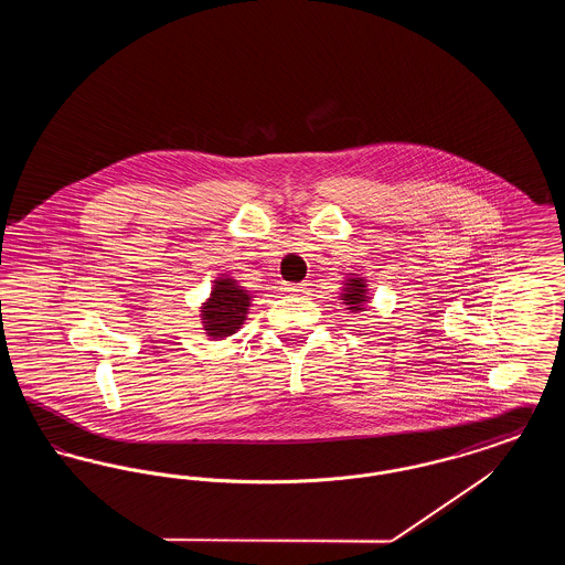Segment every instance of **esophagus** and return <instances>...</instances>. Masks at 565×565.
Returning <instances> with one entry per match:
<instances>
[{"label": "esophagus", "mask_w": 565, "mask_h": 565, "mask_svg": "<svg viewBox=\"0 0 565 565\" xmlns=\"http://www.w3.org/2000/svg\"><path fill=\"white\" fill-rule=\"evenodd\" d=\"M284 290L290 292V295H302L307 290V284L300 281V284H284Z\"/></svg>", "instance_id": "esophagus-1"}]
</instances>
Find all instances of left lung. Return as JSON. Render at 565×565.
I'll list each match as a JSON object with an SVG mask.
<instances>
[{
    "label": "left lung",
    "mask_w": 565,
    "mask_h": 565,
    "mask_svg": "<svg viewBox=\"0 0 565 565\" xmlns=\"http://www.w3.org/2000/svg\"><path fill=\"white\" fill-rule=\"evenodd\" d=\"M343 300H345V305H350V311H362L364 302L369 300L366 298L364 279H350V284L345 288V295H343Z\"/></svg>",
    "instance_id": "left-lung-1"
}]
</instances>
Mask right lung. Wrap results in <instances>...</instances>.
I'll use <instances>...</instances> for the list:
<instances>
[{"label":"right lung","instance_id":"add662e5","mask_svg":"<svg viewBox=\"0 0 565 565\" xmlns=\"http://www.w3.org/2000/svg\"><path fill=\"white\" fill-rule=\"evenodd\" d=\"M249 307V295L235 279H217L210 300L203 307V326L210 337L224 339L242 328Z\"/></svg>","mask_w":565,"mask_h":565}]
</instances>
